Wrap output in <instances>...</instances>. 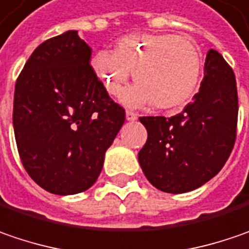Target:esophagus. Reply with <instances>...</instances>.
<instances>
[{
    "label": "esophagus",
    "instance_id": "1",
    "mask_svg": "<svg viewBox=\"0 0 249 249\" xmlns=\"http://www.w3.org/2000/svg\"><path fill=\"white\" fill-rule=\"evenodd\" d=\"M139 118V115L136 113V112H133V110H126V119L129 120V122H134V120H137Z\"/></svg>",
    "mask_w": 249,
    "mask_h": 249
}]
</instances>
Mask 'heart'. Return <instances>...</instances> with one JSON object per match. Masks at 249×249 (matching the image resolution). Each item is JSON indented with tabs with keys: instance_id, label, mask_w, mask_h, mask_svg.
<instances>
[{
	"instance_id": "obj_1",
	"label": "heart",
	"mask_w": 249,
	"mask_h": 249,
	"mask_svg": "<svg viewBox=\"0 0 249 249\" xmlns=\"http://www.w3.org/2000/svg\"><path fill=\"white\" fill-rule=\"evenodd\" d=\"M202 56L191 39L175 33H130L113 52L101 50L92 69L105 91L120 98L130 80L137 84L126 95L131 105L153 104L160 110H178L197 89Z\"/></svg>"
}]
</instances>
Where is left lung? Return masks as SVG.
I'll list each match as a JSON object with an SVG mask.
<instances>
[{
    "label": "left lung",
    "instance_id": "left-lung-1",
    "mask_svg": "<svg viewBox=\"0 0 249 249\" xmlns=\"http://www.w3.org/2000/svg\"><path fill=\"white\" fill-rule=\"evenodd\" d=\"M238 95L234 71L209 50L199 92L171 118L143 116L147 142L139 153L145 178L168 193L193 191L229 160L237 137Z\"/></svg>",
    "mask_w": 249,
    "mask_h": 249
}]
</instances>
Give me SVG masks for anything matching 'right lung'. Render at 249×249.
I'll use <instances>...</instances> for the list:
<instances>
[{"mask_svg": "<svg viewBox=\"0 0 249 249\" xmlns=\"http://www.w3.org/2000/svg\"><path fill=\"white\" fill-rule=\"evenodd\" d=\"M89 58L91 49L77 31L66 32L35 49L15 84L12 120L20 161L54 195L92 186L126 119Z\"/></svg>", "mask_w": 249, "mask_h": 249, "instance_id": "obj_1", "label": "right lung"}]
</instances>
